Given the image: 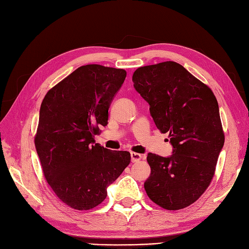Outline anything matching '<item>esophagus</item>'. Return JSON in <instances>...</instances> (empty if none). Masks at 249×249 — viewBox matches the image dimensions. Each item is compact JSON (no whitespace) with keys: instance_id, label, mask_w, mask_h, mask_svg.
<instances>
[{"instance_id":"1","label":"esophagus","mask_w":249,"mask_h":249,"mask_svg":"<svg viewBox=\"0 0 249 249\" xmlns=\"http://www.w3.org/2000/svg\"><path fill=\"white\" fill-rule=\"evenodd\" d=\"M141 158H142V155H140V154H138V153H131V160H132V162H138V161H140L141 160Z\"/></svg>"}]
</instances>
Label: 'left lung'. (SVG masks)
Instances as JSON below:
<instances>
[{
	"instance_id": "1",
	"label": "left lung",
	"mask_w": 249,
	"mask_h": 249,
	"mask_svg": "<svg viewBox=\"0 0 249 249\" xmlns=\"http://www.w3.org/2000/svg\"><path fill=\"white\" fill-rule=\"evenodd\" d=\"M132 80L149 104L157 127L168 133L173 147L167 158L147 155L150 176L144 189L163 209H184L207 190L224 144L216 97L206 84L173 61L139 67Z\"/></svg>"
}]
</instances>
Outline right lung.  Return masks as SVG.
Listing matches in <instances>:
<instances>
[{"label":"right lung","mask_w":249,"mask_h":249,"mask_svg":"<svg viewBox=\"0 0 249 249\" xmlns=\"http://www.w3.org/2000/svg\"><path fill=\"white\" fill-rule=\"evenodd\" d=\"M126 71L99 64L81 66L44 96L35 146L48 184L67 206L90 210L131 162L129 152L95 143L100 126Z\"/></svg>","instance_id":"1"}]
</instances>
